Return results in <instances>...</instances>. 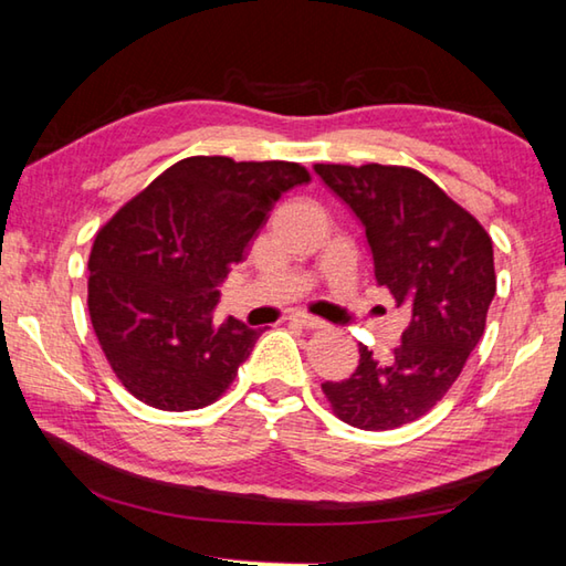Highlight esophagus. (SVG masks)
<instances>
[{"label":"esophagus","mask_w":566,"mask_h":566,"mask_svg":"<svg viewBox=\"0 0 566 566\" xmlns=\"http://www.w3.org/2000/svg\"><path fill=\"white\" fill-rule=\"evenodd\" d=\"M290 322L296 324V327H302V329H324V327H327V322L312 317V314H306V312L290 314Z\"/></svg>","instance_id":"obj_1"}]
</instances>
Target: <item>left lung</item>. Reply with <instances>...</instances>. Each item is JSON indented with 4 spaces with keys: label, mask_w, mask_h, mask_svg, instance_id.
Instances as JSON below:
<instances>
[{
    "label": "left lung",
    "mask_w": 566,
    "mask_h": 566,
    "mask_svg": "<svg viewBox=\"0 0 566 566\" xmlns=\"http://www.w3.org/2000/svg\"><path fill=\"white\" fill-rule=\"evenodd\" d=\"M367 232L377 284L411 312L389 359L359 344L349 379L322 391L342 421L385 432L417 421L462 375L496 292L492 237L411 167L314 165Z\"/></svg>",
    "instance_id": "obj_1"
}]
</instances>
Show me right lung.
I'll list each match as a JSON object with an SVG mask.
<instances>
[{"mask_svg": "<svg viewBox=\"0 0 566 566\" xmlns=\"http://www.w3.org/2000/svg\"><path fill=\"white\" fill-rule=\"evenodd\" d=\"M296 161L187 157L132 197L87 262L94 334L122 387L145 405H212L262 329L214 324L219 282L247 256L282 191L310 181Z\"/></svg>", "mask_w": 566, "mask_h": 566, "instance_id": "1", "label": "right lung"}]
</instances>
